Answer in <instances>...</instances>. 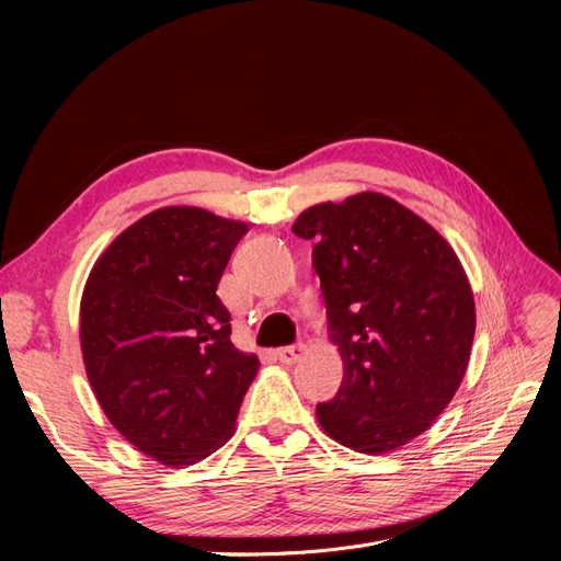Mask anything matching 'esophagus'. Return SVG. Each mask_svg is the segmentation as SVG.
Listing matches in <instances>:
<instances>
[{
    "label": "esophagus",
    "mask_w": 561,
    "mask_h": 561,
    "mask_svg": "<svg viewBox=\"0 0 561 561\" xmlns=\"http://www.w3.org/2000/svg\"><path fill=\"white\" fill-rule=\"evenodd\" d=\"M305 352H307V347H305L302 343H296V345L279 347V350L275 352V357H277L282 364H296V362H300V359L305 357Z\"/></svg>",
    "instance_id": "1"
}]
</instances>
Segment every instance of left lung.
<instances>
[{
    "instance_id": "left-lung-1",
    "label": "left lung",
    "mask_w": 561,
    "mask_h": 561,
    "mask_svg": "<svg viewBox=\"0 0 561 561\" xmlns=\"http://www.w3.org/2000/svg\"><path fill=\"white\" fill-rule=\"evenodd\" d=\"M313 241L328 328L343 381L316 416L366 455L396 450L448 407L476 334L473 290L453 248L381 193L316 204L293 225Z\"/></svg>"
}]
</instances>
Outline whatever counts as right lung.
<instances>
[{"instance_id": "right-lung-1", "label": "right lung", "mask_w": 561, "mask_h": 561, "mask_svg": "<svg viewBox=\"0 0 561 561\" xmlns=\"http://www.w3.org/2000/svg\"><path fill=\"white\" fill-rule=\"evenodd\" d=\"M245 231L195 206H165L117 236L85 282L91 387L115 430L165 466L225 446L256 375L259 359L233 347L216 296Z\"/></svg>"}]
</instances>
